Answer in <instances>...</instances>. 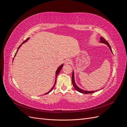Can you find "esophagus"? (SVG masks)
I'll return each instance as SVG.
<instances>
[{
	"label": "esophagus",
	"mask_w": 127,
	"mask_h": 127,
	"mask_svg": "<svg viewBox=\"0 0 127 127\" xmlns=\"http://www.w3.org/2000/svg\"><path fill=\"white\" fill-rule=\"evenodd\" d=\"M71 63V60L70 59H67L64 61V64H69Z\"/></svg>",
	"instance_id": "esophagus-1"
}]
</instances>
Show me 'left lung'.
<instances>
[{
    "label": "left lung",
    "mask_w": 127,
    "mask_h": 127,
    "mask_svg": "<svg viewBox=\"0 0 127 127\" xmlns=\"http://www.w3.org/2000/svg\"><path fill=\"white\" fill-rule=\"evenodd\" d=\"M99 42H101V43H104L105 44H106L108 47H109L110 49V51H111V52H112V49H111V47L110 44H109L108 42H107L106 40L104 39V38H103L102 37H100V41H99ZM72 85L73 86H74V88H75V90L76 91H77L78 92H80V93H83V94H91V93H94V92H97L98 91H85V90H83L82 89H81V88H80L79 87H78L77 86V85H76V83H75V78H74V70H73L72 71Z\"/></svg>",
    "instance_id": "left-lung-1"
}]
</instances>
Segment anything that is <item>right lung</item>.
I'll return each instance as SVG.
<instances>
[{
  "label": "right lung",
  "instance_id": "add662e5",
  "mask_svg": "<svg viewBox=\"0 0 127 127\" xmlns=\"http://www.w3.org/2000/svg\"><path fill=\"white\" fill-rule=\"evenodd\" d=\"M29 39L30 38L29 37V38H28V39H27L26 40H25L23 42V43L19 46V47L18 48V49H17V51H16V53H15V56H14V57L16 56V53H17V51H18V49H20V48L21 47V45L23 44V43H24L25 42H27L29 40ZM14 58H13V60H14ZM63 66H64V64H61L60 66L58 67V68L57 69V71H56V79H55V84H54V85H53V86L51 88V89L48 92H47V93H45L44 94V95H45V94H48V93H49L50 92H51L52 90H53V88H54V87H55V85H56V80H57V76L59 75V74L60 73V71H61V69H62V68H63Z\"/></svg>",
  "mask_w": 127,
  "mask_h": 127
}]
</instances>
